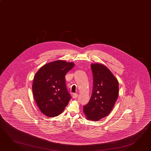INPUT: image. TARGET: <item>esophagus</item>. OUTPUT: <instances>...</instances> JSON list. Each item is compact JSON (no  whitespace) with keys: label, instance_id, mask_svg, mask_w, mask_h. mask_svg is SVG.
<instances>
[{"label":"esophagus","instance_id":"34e87169","mask_svg":"<svg viewBox=\"0 0 151 151\" xmlns=\"http://www.w3.org/2000/svg\"><path fill=\"white\" fill-rule=\"evenodd\" d=\"M78 94L77 93H74L72 95V98H74V99H76V98H77L78 97Z\"/></svg>","mask_w":151,"mask_h":151}]
</instances>
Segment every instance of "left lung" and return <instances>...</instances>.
<instances>
[{
	"instance_id": "8db88e82",
	"label": "left lung",
	"mask_w": 151,
	"mask_h": 151,
	"mask_svg": "<svg viewBox=\"0 0 151 151\" xmlns=\"http://www.w3.org/2000/svg\"><path fill=\"white\" fill-rule=\"evenodd\" d=\"M93 86L88 103L83 110L88 120L98 121L108 115L118 95V82L109 70L100 64L91 65Z\"/></svg>"
}]
</instances>
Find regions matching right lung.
Segmentation results:
<instances>
[{"label": "right lung", "instance_id": "obj_1", "mask_svg": "<svg viewBox=\"0 0 151 151\" xmlns=\"http://www.w3.org/2000/svg\"><path fill=\"white\" fill-rule=\"evenodd\" d=\"M73 63L56 60L43 66L33 80V95L44 115L53 117L64 111L71 99L65 83V76L74 66Z\"/></svg>", "mask_w": 151, "mask_h": 151}]
</instances>
